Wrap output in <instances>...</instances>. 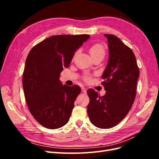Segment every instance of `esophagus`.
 <instances>
[{
	"instance_id": "obj_1",
	"label": "esophagus",
	"mask_w": 159,
	"mask_h": 159,
	"mask_svg": "<svg viewBox=\"0 0 159 159\" xmlns=\"http://www.w3.org/2000/svg\"><path fill=\"white\" fill-rule=\"evenodd\" d=\"M81 91H82V92L84 93H87V89H86L85 88H84V87H82L81 88Z\"/></svg>"
}]
</instances>
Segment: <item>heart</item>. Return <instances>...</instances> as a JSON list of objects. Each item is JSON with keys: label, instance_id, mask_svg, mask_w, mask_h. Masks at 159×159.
I'll list each match as a JSON object with an SVG mask.
<instances>
[{"label": "heart", "instance_id": "b5f03b06", "mask_svg": "<svg viewBox=\"0 0 159 159\" xmlns=\"http://www.w3.org/2000/svg\"><path fill=\"white\" fill-rule=\"evenodd\" d=\"M89 53L92 57L98 56H105V48L102 44H99V43H97V44H95L91 46L89 48ZM90 79V77L89 75H85V80L86 81H88Z\"/></svg>", "mask_w": 159, "mask_h": 159}]
</instances>
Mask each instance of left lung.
<instances>
[{
	"label": "left lung",
	"instance_id": "8db88e82",
	"mask_svg": "<svg viewBox=\"0 0 159 159\" xmlns=\"http://www.w3.org/2000/svg\"><path fill=\"white\" fill-rule=\"evenodd\" d=\"M107 38L109 61L102 84L106 91L100 96L93 89L87 93L89 98L88 114L93 125L110 129L126 117L135 99L139 70L133 52L119 38L105 34Z\"/></svg>",
	"mask_w": 159,
	"mask_h": 159
}]
</instances>
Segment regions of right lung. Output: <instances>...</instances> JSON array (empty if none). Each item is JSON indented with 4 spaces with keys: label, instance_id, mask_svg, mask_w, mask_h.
<instances>
[{
    "label": "right lung",
    "instance_id": "obj_1",
    "mask_svg": "<svg viewBox=\"0 0 159 159\" xmlns=\"http://www.w3.org/2000/svg\"><path fill=\"white\" fill-rule=\"evenodd\" d=\"M88 34L56 35L34 46L28 54L22 74V86L30 113L41 125L58 129L68 122L80 86L62 85L59 78L68 68L77 49Z\"/></svg>",
    "mask_w": 159,
    "mask_h": 159
}]
</instances>
